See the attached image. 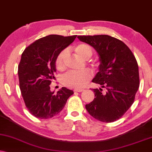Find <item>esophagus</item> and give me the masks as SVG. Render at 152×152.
Instances as JSON below:
<instances>
[{
	"instance_id": "1",
	"label": "esophagus",
	"mask_w": 152,
	"mask_h": 152,
	"mask_svg": "<svg viewBox=\"0 0 152 152\" xmlns=\"http://www.w3.org/2000/svg\"><path fill=\"white\" fill-rule=\"evenodd\" d=\"M84 90L83 89H75L74 91L75 92H82Z\"/></svg>"
}]
</instances>
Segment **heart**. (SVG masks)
I'll return each instance as SVG.
<instances>
[{
	"label": "heart",
	"mask_w": 152,
	"mask_h": 152,
	"mask_svg": "<svg viewBox=\"0 0 152 152\" xmlns=\"http://www.w3.org/2000/svg\"><path fill=\"white\" fill-rule=\"evenodd\" d=\"M74 51L76 54L83 58H89L92 55V50L89 46L85 44H80L75 46ZM67 50H61L58 54L56 58V68L59 70L64 69V62L67 55ZM91 73L89 70H85L80 72L71 71L67 72L62 77L63 85L66 87L71 88H82L87 85L88 82L91 80Z\"/></svg>",
	"instance_id": "heart-1"
}]
</instances>
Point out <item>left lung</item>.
Returning a JSON list of instances; mask_svg holds the SVG:
<instances>
[{
    "mask_svg": "<svg viewBox=\"0 0 152 152\" xmlns=\"http://www.w3.org/2000/svg\"><path fill=\"white\" fill-rule=\"evenodd\" d=\"M77 38L96 50L100 62L92 82L101 87L92 89L95 97L86 104V109L93 118L104 123L117 121L133 104L139 89V68L135 57L126 44L108 35ZM102 88L106 89L105 93Z\"/></svg>",
    "mask_w": 152,
    "mask_h": 152,
    "instance_id": "1",
    "label": "left lung"
}]
</instances>
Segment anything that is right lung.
<instances>
[{"label": "right lung", "mask_w": 152, "mask_h": 152, "mask_svg": "<svg viewBox=\"0 0 152 152\" xmlns=\"http://www.w3.org/2000/svg\"><path fill=\"white\" fill-rule=\"evenodd\" d=\"M76 37L48 35L29 45L22 54L18 66L20 91L28 110L36 118L48 119L58 114L74 93L65 87L54 93L50 85L55 80L58 54Z\"/></svg>", "instance_id": "right-lung-1"}]
</instances>
